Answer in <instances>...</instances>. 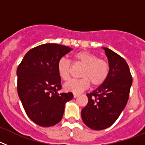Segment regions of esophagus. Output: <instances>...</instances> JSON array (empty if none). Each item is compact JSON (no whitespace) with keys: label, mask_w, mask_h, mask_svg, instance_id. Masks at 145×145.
I'll list each match as a JSON object with an SVG mask.
<instances>
[{"label":"esophagus","mask_w":145,"mask_h":145,"mask_svg":"<svg viewBox=\"0 0 145 145\" xmlns=\"http://www.w3.org/2000/svg\"><path fill=\"white\" fill-rule=\"evenodd\" d=\"M78 96H79L78 93H73V97H74V98H77V97H78Z\"/></svg>","instance_id":"1"}]
</instances>
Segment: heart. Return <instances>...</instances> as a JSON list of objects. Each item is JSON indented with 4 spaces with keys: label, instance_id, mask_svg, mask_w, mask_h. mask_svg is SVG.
<instances>
[{
    "label": "heart",
    "instance_id": "heart-1",
    "mask_svg": "<svg viewBox=\"0 0 145 145\" xmlns=\"http://www.w3.org/2000/svg\"><path fill=\"white\" fill-rule=\"evenodd\" d=\"M75 62L84 65L80 72V79H72L64 85L66 91L80 93L86 89L90 83L93 86L102 85L107 78L110 67L107 61L99 59L97 55L89 52L81 51L73 55ZM70 61L61 58L57 63V72L60 78L67 80L70 76Z\"/></svg>",
    "mask_w": 145,
    "mask_h": 145
}]
</instances>
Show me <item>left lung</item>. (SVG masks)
<instances>
[{"instance_id": "obj_1", "label": "left lung", "mask_w": 145, "mask_h": 145, "mask_svg": "<svg viewBox=\"0 0 145 145\" xmlns=\"http://www.w3.org/2000/svg\"><path fill=\"white\" fill-rule=\"evenodd\" d=\"M102 48L108 59V77L97 89L87 93L88 104L81 110L84 123L93 130H103L116 122L127 104L132 84L125 60L112 50Z\"/></svg>"}]
</instances>
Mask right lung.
Here are the masks:
<instances>
[{"label": "right lung", "mask_w": 145, "mask_h": 145, "mask_svg": "<svg viewBox=\"0 0 145 145\" xmlns=\"http://www.w3.org/2000/svg\"><path fill=\"white\" fill-rule=\"evenodd\" d=\"M71 50L56 43L40 45L29 50L18 66V95L28 117L40 126L58 123L65 103L73 98L71 92L58 93L61 86L57 63Z\"/></svg>", "instance_id": "right-lung-1"}]
</instances>
